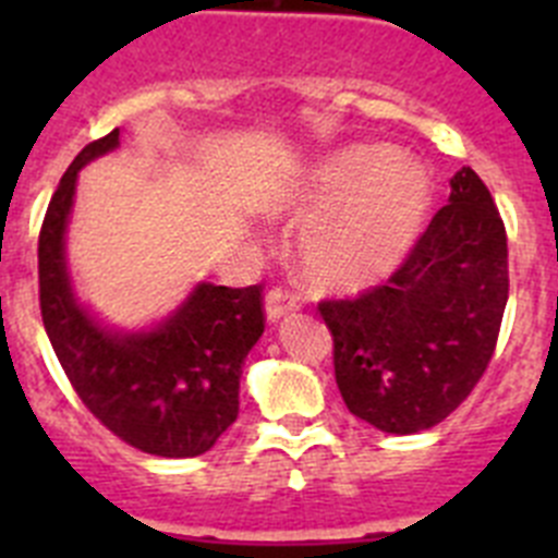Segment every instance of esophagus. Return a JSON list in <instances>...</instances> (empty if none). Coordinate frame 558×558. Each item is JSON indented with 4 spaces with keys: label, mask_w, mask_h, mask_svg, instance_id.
Here are the masks:
<instances>
[{
    "label": "esophagus",
    "mask_w": 558,
    "mask_h": 558,
    "mask_svg": "<svg viewBox=\"0 0 558 558\" xmlns=\"http://www.w3.org/2000/svg\"><path fill=\"white\" fill-rule=\"evenodd\" d=\"M295 310H299V299L284 293V290H270L265 295V318H268V324H279L282 318L293 315Z\"/></svg>",
    "instance_id": "obj_1"
}]
</instances>
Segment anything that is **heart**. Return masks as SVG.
Here are the masks:
<instances>
[{
  "mask_svg": "<svg viewBox=\"0 0 558 558\" xmlns=\"http://www.w3.org/2000/svg\"><path fill=\"white\" fill-rule=\"evenodd\" d=\"M430 172L393 147L360 142L315 161L270 204L279 218H315L299 265L322 293H360L402 265L425 231Z\"/></svg>",
  "mask_w": 558,
  "mask_h": 558,
  "instance_id": "obj_1",
  "label": "heart"
}]
</instances>
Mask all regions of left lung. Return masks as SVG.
Returning a JSON list of instances; mask_svg holds the SVG:
<instances>
[{
  "instance_id": "obj_1",
  "label": "left lung",
  "mask_w": 558,
  "mask_h": 558,
  "mask_svg": "<svg viewBox=\"0 0 558 558\" xmlns=\"http://www.w3.org/2000/svg\"><path fill=\"white\" fill-rule=\"evenodd\" d=\"M506 302V229L486 184L461 167L447 206L388 284L318 307L349 411L393 436L430 430L489 366Z\"/></svg>"
}]
</instances>
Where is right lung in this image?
<instances>
[{
  "instance_id": "obj_1",
  "label": "right lung",
  "mask_w": 558,
  "mask_h": 558,
  "mask_svg": "<svg viewBox=\"0 0 558 558\" xmlns=\"http://www.w3.org/2000/svg\"><path fill=\"white\" fill-rule=\"evenodd\" d=\"M120 147V128L92 142L63 172L38 236V288L49 343L83 405L131 447L195 458L234 425L240 377L265 318L259 284L198 282L150 327H113L77 295L66 231L77 175Z\"/></svg>"
}]
</instances>
